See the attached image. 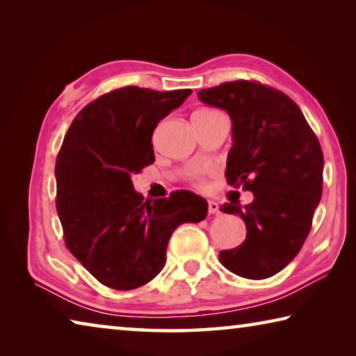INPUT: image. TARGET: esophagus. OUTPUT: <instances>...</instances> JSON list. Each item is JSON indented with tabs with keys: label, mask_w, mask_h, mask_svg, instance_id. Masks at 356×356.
<instances>
[{
	"label": "esophagus",
	"mask_w": 356,
	"mask_h": 356,
	"mask_svg": "<svg viewBox=\"0 0 356 356\" xmlns=\"http://www.w3.org/2000/svg\"><path fill=\"white\" fill-rule=\"evenodd\" d=\"M209 213H210V215L220 213V206H218V202H215V201H209Z\"/></svg>",
	"instance_id": "esophagus-1"
}]
</instances>
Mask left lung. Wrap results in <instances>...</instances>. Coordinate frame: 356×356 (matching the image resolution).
I'll use <instances>...</instances> for the list:
<instances>
[{"label": "left lung", "instance_id": "left-lung-1", "mask_svg": "<svg viewBox=\"0 0 356 356\" xmlns=\"http://www.w3.org/2000/svg\"><path fill=\"white\" fill-rule=\"evenodd\" d=\"M201 102L225 110L232 120L227 184L252 191L254 200L221 206L238 213L246 238L220 252L229 272L264 280L298 254L321 202L323 154L303 113L284 92L257 81H227L201 89Z\"/></svg>", "mask_w": 356, "mask_h": 356}]
</instances>
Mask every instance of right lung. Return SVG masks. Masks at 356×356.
<instances>
[{"mask_svg": "<svg viewBox=\"0 0 356 356\" xmlns=\"http://www.w3.org/2000/svg\"><path fill=\"white\" fill-rule=\"evenodd\" d=\"M190 94L116 89L84 106L64 136L55 166L64 242L108 287L131 291L154 280L174 229L207 216V201L195 193L144 201L131 184V174L155 161L156 124Z\"/></svg>", "mask_w": 356, "mask_h": 356, "instance_id": "1", "label": "right lung"}]
</instances>
